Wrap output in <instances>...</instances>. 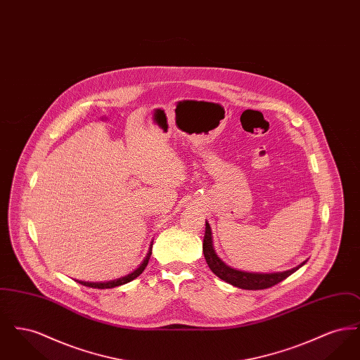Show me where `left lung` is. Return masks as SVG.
Instances as JSON below:
<instances>
[{
	"mask_svg": "<svg viewBox=\"0 0 360 360\" xmlns=\"http://www.w3.org/2000/svg\"><path fill=\"white\" fill-rule=\"evenodd\" d=\"M202 251H204V257L206 259V263L209 266V269L217 275L220 279H223L225 282L240 288V289H245V290H262V289H269L271 286H274L276 283L282 282L283 279H286L289 275L295 273L300 267H302L305 264V262L302 264H300L298 267H294L288 271L283 273H273V274H257V273H245V271H239L235 269H231L229 266H226L220 257L216 255L213 245H212V232H210V226L209 223L205 224V236H204V243H202Z\"/></svg>",
	"mask_w": 360,
	"mask_h": 360,
	"instance_id": "obj_1",
	"label": "left lung"
}]
</instances>
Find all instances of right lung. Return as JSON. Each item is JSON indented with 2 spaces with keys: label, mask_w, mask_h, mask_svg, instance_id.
I'll return each mask as SVG.
<instances>
[{
  "label": "right lung",
  "mask_w": 360,
  "mask_h": 360,
  "mask_svg": "<svg viewBox=\"0 0 360 360\" xmlns=\"http://www.w3.org/2000/svg\"><path fill=\"white\" fill-rule=\"evenodd\" d=\"M150 257H151V250L148 251L147 257L144 259V262L141 263V266H140L139 269H136L134 273H131V274L127 275V276L119 278V279H116V281H109V282H84V281H77V282L81 283V285H84V286H87V288H93V289H112V288H116V286H121V285H124V283H128V282L134 281L135 278H137L139 275L144 271V269H146L147 264H148Z\"/></svg>",
  "instance_id": "1"
}]
</instances>
